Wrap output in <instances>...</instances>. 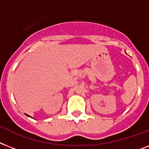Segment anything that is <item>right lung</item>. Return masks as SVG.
I'll use <instances>...</instances> for the list:
<instances>
[{"label": "right lung", "mask_w": 149, "mask_h": 149, "mask_svg": "<svg viewBox=\"0 0 149 149\" xmlns=\"http://www.w3.org/2000/svg\"><path fill=\"white\" fill-rule=\"evenodd\" d=\"M26 116H29V115H27V114H26Z\"/></svg>", "instance_id": "obj_1"}]
</instances>
